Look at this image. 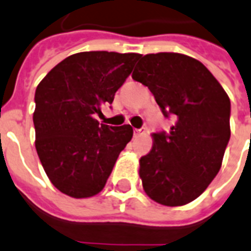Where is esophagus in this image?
I'll use <instances>...</instances> for the list:
<instances>
[{"label": "esophagus", "mask_w": 251, "mask_h": 251, "mask_svg": "<svg viewBox=\"0 0 251 251\" xmlns=\"http://www.w3.org/2000/svg\"><path fill=\"white\" fill-rule=\"evenodd\" d=\"M142 132H144V131H142V129H135V136H136V137L141 135Z\"/></svg>", "instance_id": "34e87169"}]
</instances>
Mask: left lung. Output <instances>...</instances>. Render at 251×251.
Returning <instances> with one entry per match:
<instances>
[{"label":"left lung","instance_id":"1","mask_svg":"<svg viewBox=\"0 0 251 251\" xmlns=\"http://www.w3.org/2000/svg\"><path fill=\"white\" fill-rule=\"evenodd\" d=\"M132 77L149 88L166 118H175L168 133H153V148L140 159L144 190L160 205H186L222 167L229 97L201 62L184 54H146Z\"/></svg>","mask_w":251,"mask_h":251}]
</instances>
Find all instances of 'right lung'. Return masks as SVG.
<instances>
[{
	"label": "right lung",
	"instance_id": "1",
	"mask_svg": "<svg viewBox=\"0 0 251 251\" xmlns=\"http://www.w3.org/2000/svg\"><path fill=\"white\" fill-rule=\"evenodd\" d=\"M140 57L115 51L72 54L36 88V150L49 180L62 193L88 198L103 189L133 129L129 124H100L94 115L101 114L103 103H113Z\"/></svg>",
	"mask_w": 251,
	"mask_h": 251
}]
</instances>
